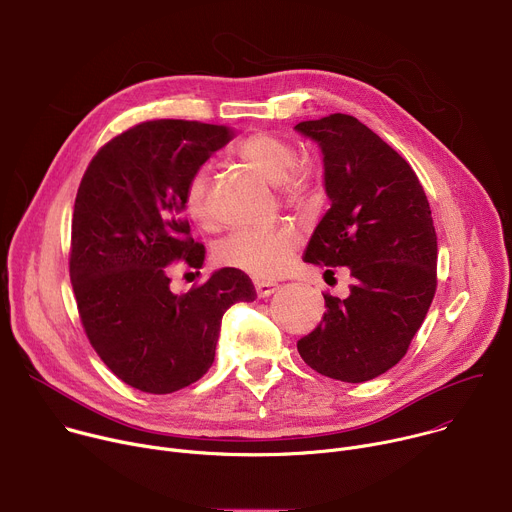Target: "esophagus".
I'll list each match as a JSON object with an SVG mask.
<instances>
[{"instance_id": "1", "label": "esophagus", "mask_w": 512, "mask_h": 512, "mask_svg": "<svg viewBox=\"0 0 512 512\" xmlns=\"http://www.w3.org/2000/svg\"><path fill=\"white\" fill-rule=\"evenodd\" d=\"M279 289L277 283H271V281H255V291H257V298H269L273 296L275 291Z\"/></svg>"}]
</instances>
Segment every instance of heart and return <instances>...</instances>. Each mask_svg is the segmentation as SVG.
<instances>
[{
	"instance_id": "heart-1",
	"label": "heart",
	"mask_w": 512,
	"mask_h": 512,
	"mask_svg": "<svg viewBox=\"0 0 512 512\" xmlns=\"http://www.w3.org/2000/svg\"><path fill=\"white\" fill-rule=\"evenodd\" d=\"M233 154L269 182L279 184L281 198L289 206L308 210L324 194V182L318 170L308 162H298V145L279 133L253 131L233 145ZM184 210L190 221L202 229H212L216 225L206 168H198L188 178L184 188ZM298 245L300 235L289 227L243 229L221 243L216 249V259L218 263L241 269L257 279H275L287 269Z\"/></svg>"
}]
</instances>
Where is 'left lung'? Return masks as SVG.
Masks as SVG:
<instances>
[{
    "label": "left lung",
    "instance_id": "obj_1",
    "mask_svg": "<svg viewBox=\"0 0 512 512\" xmlns=\"http://www.w3.org/2000/svg\"><path fill=\"white\" fill-rule=\"evenodd\" d=\"M298 131L324 154L330 210L316 227L306 263L350 271L346 298L324 294L318 328L298 340L316 373L371 381L405 356L437 287V237L413 168L352 115L302 121Z\"/></svg>",
    "mask_w": 512,
    "mask_h": 512
}]
</instances>
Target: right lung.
I'll return each mask as SVG.
<instances>
[{"mask_svg": "<svg viewBox=\"0 0 512 512\" xmlns=\"http://www.w3.org/2000/svg\"><path fill=\"white\" fill-rule=\"evenodd\" d=\"M235 131L154 119L109 139L81 180L70 237V281L85 334L123 383L166 395L198 381L214 360L225 312L253 302L243 271L225 267L188 294L168 269H198L204 245L190 235L184 188Z\"/></svg>", "mask_w": 512, "mask_h": 512, "instance_id": "obj_1", "label": "right lung"}]
</instances>
